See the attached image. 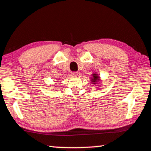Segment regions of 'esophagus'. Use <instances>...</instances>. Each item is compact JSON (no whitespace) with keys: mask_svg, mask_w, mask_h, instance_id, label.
Wrapping results in <instances>:
<instances>
[{"mask_svg":"<svg viewBox=\"0 0 151 151\" xmlns=\"http://www.w3.org/2000/svg\"><path fill=\"white\" fill-rule=\"evenodd\" d=\"M71 74H72L73 76H76V75H78V73L77 72H72V73H71Z\"/></svg>","mask_w":151,"mask_h":151,"instance_id":"obj_1","label":"esophagus"}]
</instances>
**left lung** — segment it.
<instances>
[{
	"instance_id": "left-lung-1",
	"label": "left lung",
	"mask_w": 151,
	"mask_h": 151,
	"mask_svg": "<svg viewBox=\"0 0 151 151\" xmlns=\"http://www.w3.org/2000/svg\"><path fill=\"white\" fill-rule=\"evenodd\" d=\"M93 78H92V82H93V84H95L96 82H97L99 80V78L98 76L95 75V74H93Z\"/></svg>"
}]
</instances>
